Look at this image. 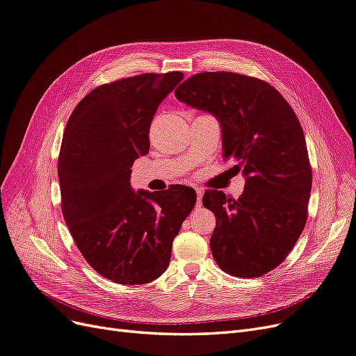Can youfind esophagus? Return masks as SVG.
<instances>
[{
	"label": "esophagus",
	"mask_w": 356,
	"mask_h": 356,
	"mask_svg": "<svg viewBox=\"0 0 356 356\" xmlns=\"http://www.w3.org/2000/svg\"><path fill=\"white\" fill-rule=\"evenodd\" d=\"M196 193H197V204H196V207L200 208L202 207V195H203V191L200 188H196Z\"/></svg>",
	"instance_id": "34e87169"
}]
</instances>
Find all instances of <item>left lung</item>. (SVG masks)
Here are the masks:
<instances>
[{"mask_svg": "<svg viewBox=\"0 0 356 356\" xmlns=\"http://www.w3.org/2000/svg\"><path fill=\"white\" fill-rule=\"evenodd\" d=\"M175 96L218 118L224 160L246 177L239 199L203 195L217 220L213 260L232 276L260 277L285 260L307 220L312 168L298 118L273 86L238 72L195 74Z\"/></svg>", "mask_w": 356, "mask_h": 356, "instance_id": "obj_1", "label": "left lung"}]
</instances>
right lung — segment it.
Masks as SVG:
<instances>
[{
  "label": "right lung",
  "mask_w": 356,
  "mask_h": 356,
  "mask_svg": "<svg viewBox=\"0 0 356 356\" xmlns=\"http://www.w3.org/2000/svg\"><path fill=\"white\" fill-rule=\"evenodd\" d=\"M182 77L147 72L98 86L75 106L63 132V218L84 260L115 284L141 285L163 273L196 204V191L186 186L131 188L134 161L149 149L153 117Z\"/></svg>",
  "instance_id": "obj_1"
}]
</instances>
